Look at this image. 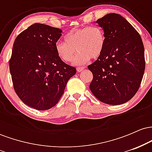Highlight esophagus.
Masks as SVG:
<instances>
[{
    "mask_svg": "<svg viewBox=\"0 0 152 152\" xmlns=\"http://www.w3.org/2000/svg\"><path fill=\"white\" fill-rule=\"evenodd\" d=\"M84 69V67L83 66H81V67H78L77 69H76V70H77L78 72H81V71H82Z\"/></svg>",
    "mask_w": 152,
    "mask_h": 152,
    "instance_id": "obj_1",
    "label": "esophagus"
}]
</instances>
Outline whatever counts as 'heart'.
Masks as SVG:
<instances>
[{"instance_id":"obj_1","label":"heart","mask_w":152,"mask_h":152,"mask_svg":"<svg viewBox=\"0 0 152 152\" xmlns=\"http://www.w3.org/2000/svg\"><path fill=\"white\" fill-rule=\"evenodd\" d=\"M64 41L56 44V50L59 58L65 62H70L74 57L73 64L82 65L91 58H97L102 55L105 47L106 38L104 31L98 26H91L74 28L64 37Z\"/></svg>"}]
</instances>
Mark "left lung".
<instances>
[{"mask_svg": "<svg viewBox=\"0 0 152 152\" xmlns=\"http://www.w3.org/2000/svg\"><path fill=\"white\" fill-rule=\"evenodd\" d=\"M104 30L105 47L88 69L93 74L90 90L100 102L110 105L124 104L139 90L145 69L142 38L127 20L109 13L96 20Z\"/></svg>", "mask_w": 152, "mask_h": 152, "instance_id": "left-lung-1", "label": "left lung"}]
</instances>
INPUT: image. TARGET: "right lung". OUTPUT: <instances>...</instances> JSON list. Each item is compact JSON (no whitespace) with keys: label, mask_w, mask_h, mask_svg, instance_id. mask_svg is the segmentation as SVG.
<instances>
[{"label":"right lung","mask_w":152,"mask_h":152,"mask_svg":"<svg viewBox=\"0 0 152 152\" xmlns=\"http://www.w3.org/2000/svg\"><path fill=\"white\" fill-rule=\"evenodd\" d=\"M62 31L34 23L15 38L9 61L13 88L24 104L44 111L53 107L62 96L75 67L59 58L56 44Z\"/></svg>","instance_id":"right-lung-1"}]
</instances>
